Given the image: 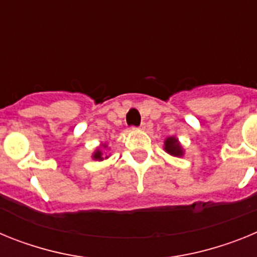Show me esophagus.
<instances>
[{"label":"esophagus","instance_id":"obj_1","mask_svg":"<svg viewBox=\"0 0 257 257\" xmlns=\"http://www.w3.org/2000/svg\"><path fill=\"white\" fill-rule=\"evenodd\" d=\"M139 128H142V130H144V128H145V123H144V122H143V123L140 124V126H139Z\"/></svg>","mask_w":257,"mask_h":257}]
</instances>
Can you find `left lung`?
I'll return each mask as SVG.
<instances>
[{
  "label": "left lung",
  "instance_id": "obj_1",
  "mask_svg": "<svg viewBox=\"0 0 257 257\" xmlns=\"http://www.w3.org/2000/svg\"><path fill=\"white\" fill-rule=\"evenodd\" d=\"M165 151L174 157H183L184 151L181 144L175 136H170L165 140Z\"/></svg>",
  "mask_w": 257,
  "mask_h": 257
}]
</instances>
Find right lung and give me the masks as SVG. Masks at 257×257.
I'll use <instances>...</instances> for the list:
<instances>
[{
    "mask_svg": "<svg viewBox=\"0 0 257 257\" xmlns=\"http://www.w3.org/2000/svg\"><path fill=\"white\" fill-rule=\"evenodd\" d=\"M101 147H104V148H106V145L103 144ZM92 158L96 161H103L104 158H108V157H103V152H101L100 148H97L96 151L94 152V154H92Z\"/></svg>",
    "mask_w": 257,
    "mask_h": 257,
    "instance_id": "obj_1",
    "label": "right lung"
}]
</instances>
